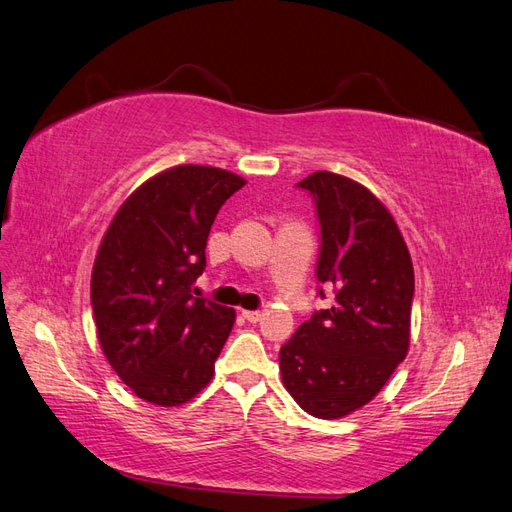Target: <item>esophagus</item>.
Returning <instances> with one entry per match:
<instances>
[{
  "label": "esophagus",
  "mask_w": 512,
  "mask_h": 512,
  "mask_svg": "<svg viewBox=\"0 0 512 512\" xmlns=\"http://www.w3.org/2000/svg\"><path fill=\"white\" fill-rule=\"evenodd\" d=\"M242 317L246 321H251V324H257V321L261 319V311H242Z\"/></svg>",
  "instance_id": "esophagus-1"
}]
</instances>
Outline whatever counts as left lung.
Here are the masks:
<instances>
[{
	"label": "left lung",
	"instance_id": "left-lung-1",
	"mask_svg": "<svg viewBox=\"0 0 512 512\" xmlns=\"http://www.w3.org/2000/svg\"><path fill=\"white\" fill-rule=\"evenodd\" d=\"M298 186L315 199L317 281L334 287V302L281 347V377L306 414L334 420L373 401L405 360L414 266L392 214L367 186L332 171Z\"/></svg>",
	"mask_w": 512,
	"mask_h": 512
}]
</instances>
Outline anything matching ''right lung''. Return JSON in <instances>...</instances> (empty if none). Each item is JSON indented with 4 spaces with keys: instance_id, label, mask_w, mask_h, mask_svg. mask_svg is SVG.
Returning a JSON list of instances; mask_svg holds the SVG:
<instances>
[{
    "instance_id": "add662e5",
    "label": "right lung",
    "mask_w": 512,
    "mask_h": 512,
    "mask_svg": "<svg viewBox=\"0 0 512 512\" xmlns=\"http://www.w3.org/2000/svg\"><path fill=\"white\" fill-rule=\"evenodd\" d=\"M244 184L218 167L165 169L126 197L102 236L92 270L98 341L143 401L178 407L210 384L236 311L191 287L218 210Z\"/></svg>"
}]
</instances>
